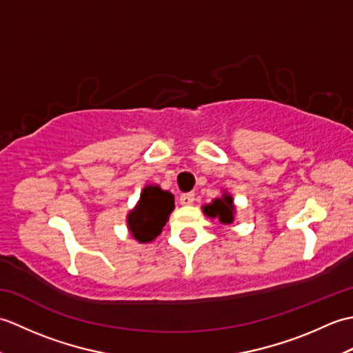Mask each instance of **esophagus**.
Returning a JSON list of instances; mask_svg holds the SVG:
<instances>
[{"label":"esophagus","mask_w":353,"mask_h":353,"mask_svg":"<svg viewBox=\"0 0 353 353\" xmlns=\"http://www.w3.org/2000/svg\"><path fill=\"white\" fill-rule=\"evenodd\" d=\"M181 203L183 206H191L194 203V194L192 192H186L181 196Z\"/></svg>","instance_id":"obj_1"}]
</instances>
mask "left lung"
Instances as JSON below:
<instances>
[{
    "instance_id": "left-lung-1",
    "label": "left lung",
    "mask_w": 353,
    "mask_h": 353,
    "mask_svg": "<svg viewBox=\"0 0 353 353\" xmlns=\"http://www.w3.org/2000/svg\"><path fill=\"white\" fill-rule=\"evenodd\" d=\"M201 211L206 216L216 220L220 224H230L235 220L236 206L234 203V197L226 190L223 191L221 197L214 199L211 203L201 206Z\"/></svg>"
}]
</instances>
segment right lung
<instances>
[{
	"instance_id": "obj_1",
	"label": "right lung",
	"mask_w": 353,
	"mask_h": 353,
	"mask_svg": "<svg viewBox=\"0 0 353 353\" xmlns=\"http://www.w3.org/2000/svg\"><path fill=\"white\" fill-rule=\"evenodd\" d=\"M174 211V196L159 185H145L138 203L127 214V229L134 241L152 243L162 234L163 226Z\"/></svg>"
}]
</instances>
